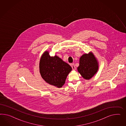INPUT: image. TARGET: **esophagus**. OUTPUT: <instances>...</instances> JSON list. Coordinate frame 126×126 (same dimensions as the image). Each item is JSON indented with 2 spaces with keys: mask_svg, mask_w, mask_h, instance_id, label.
<instances>
[{
  "mask_svg": "<svg viewBox=\"0 0 126 126\" xmlns=\"http://www.w3.org/2000/svg\"><path fill=\"white\" fill-rule=\"evenodd\" d=\"M71 66H72V67L73 70H76V67L75 66V65H74V64H71Z\"/></svg>",
  "mask_w": 126,
  "mask_h": 126,
  "instance_id": "34e87169",
  "label": "esophagus"
}]
</instances>
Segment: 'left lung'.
I'll return each instance as SVG.
<instances>
[{"label": "left lung", "mask_w": 126, "mask_h": 126, "mask_svg": "<svg viewBox=\"0 0 126 126\" xmlns=\"http://www.w3.org/2000/svg\"><path fill=\"white\" fill-rule=\"evenodd\" d=\"M78 71L85 79H90L97 73L98 63L96 59L92 52L84 54L79 59V65Z\"/></svg>", "instance_id": "8db88e82"}]
</instances>
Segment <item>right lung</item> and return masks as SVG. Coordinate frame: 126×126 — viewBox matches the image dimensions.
<instances>
[{"instance_id": "1", "label": "right lung", "mask_w": 126, "mask_h": 126, "mask_svg": "<svg viewBox=\"0 0 126 126\" xmlns=\"http://www.w3.org/2000/svg\"><path fill=\"white\" fill-rule=\"evenodd\" d=\"M40 73L47 83L61 88L72 68L57 56H50L48 51L42 54L39 64Z\"/></svg>"}]
</instances>
